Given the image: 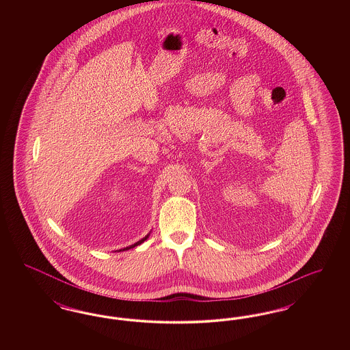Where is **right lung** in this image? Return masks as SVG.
<instances>
[{"label": "right lung", "instance_id": "1", "mask_svg": "<svg viewBox=\"0 0 350 350\" xmlns=\"http://www.w3.org/2000/svg\"><path fill=\"white\" fill-rule=\"evenodd\" d=\"M148 237H150V233H148V234H147V236H146V237H143V239H142V240H139V241H136V243H135V244H133V245H130V247H126V248H123V250H117V252H123V250H131V248H135V247H137V245H140V244H142V243H144V241H146V240H147V239H148Z\"/></svg>", "mask_w": 350, "mask_h": 350}]
</instances>
